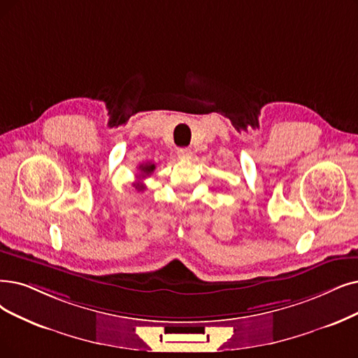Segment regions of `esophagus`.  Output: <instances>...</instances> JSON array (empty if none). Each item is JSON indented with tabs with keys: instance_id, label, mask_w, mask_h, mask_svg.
Returning a JSON list of instances; mask_svg holds the SVG:
<instances>
[{
	"instance_id": "obj_1",
	"label": "esophagus",
	"mask_w": 358,
	"mask_h": 358,
	"mask_svg": "<svg viewBox=\"0 0 358 358\" xmlns=\"http://www.w3.org/2000/svg\"><path fill=\"white\" fill-rule=\"evenodd\" d=\"M192 155V151L189 148H179L178 150V157L180 160H189Z\"/></svg>"
}]
</instances>
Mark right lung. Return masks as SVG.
I'll return each mask as SVG.
<instances>
[{
    "instance_id": "right-lung-1",
    "label": "right lung",
    "mask_w": 358,
    "mask_h": 358,
    "mask_svg": "<svg viewBox=\"0 0 358 358\" xmlns=\"http://www.w3.org/2000/svg\"><path fill=\"white\" fill-rule=\"evenodd\" d=\"M139 170V175L136 176L138 178V183H134V187L138 189V191H144L145 189V185L142 183V179H145L147 176H150L152 171L155 170V164L152 163H145V164H141L138 167Z\"/></svg>"
}]
</instances>
